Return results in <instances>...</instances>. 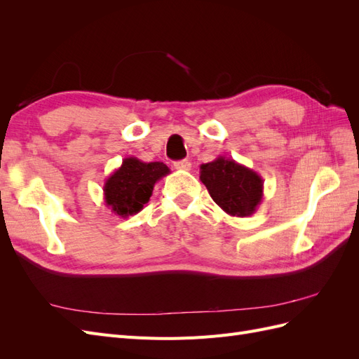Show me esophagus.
<instances>
[{"mask_svg": "<svg viewBox=\"0 0 359 359\" xmlns=\"http://www.w3.org/2000/svg\"><path fill=\"white\" fill-rule=\"evenodd\" d=\"M173 168L178 169V170H190L191 163L189 160H180V161L173 163Z\"/></svg>", "mask_w": 359, "mask_h": 359, "instance_id": "esophagus-1", "label": "esophagus"}]
</instances>
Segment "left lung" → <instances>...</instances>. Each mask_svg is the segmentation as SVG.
<instances>
[{"label": "left lung", "instance_id": "8db88e82", "mask_svg": "<svg viewBox=\"0 0 359 359\" xmlns=\"http://www.w3.org/2000/svg\"><path fill=\"white\" fill-rule=\"evenodd\" d=\"M199 178L212 201L232 217L252 215L264 199L262 177L233 158L220 156L201 165Z\"/></svg>", "mask_w": 359, "mask_h": 359}]
</instances>
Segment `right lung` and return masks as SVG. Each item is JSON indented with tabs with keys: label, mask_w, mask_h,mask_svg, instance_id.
<instances>
[{
	"label": "right lung",
	"mask_w": 359,
	"mask_h": 359,
	"mask_svg": "<svg viewBox=\"0 0 359 359\" xmlns=\"http://www.w3.org/2000/svg\"><path fill=\"white\" fill-rule=\"evenodd\" d=\"M169 173L170 169L161 161L145 163L136 157H127L104 181V203L123 219L135 215L153 196L156 182Z\"/></svg>",
	"instance_id": "right-lung-1"
}]
</instances>
